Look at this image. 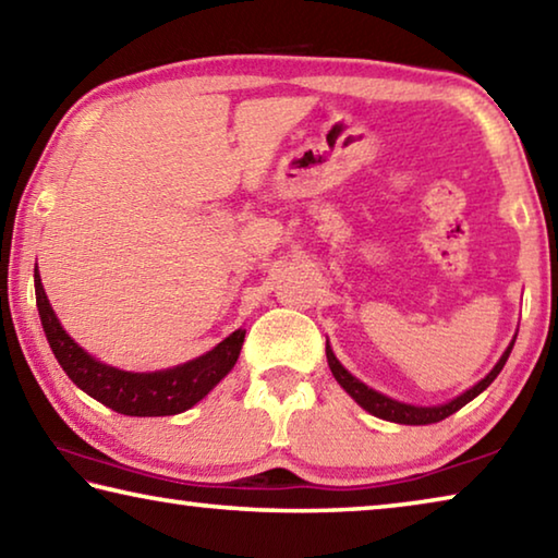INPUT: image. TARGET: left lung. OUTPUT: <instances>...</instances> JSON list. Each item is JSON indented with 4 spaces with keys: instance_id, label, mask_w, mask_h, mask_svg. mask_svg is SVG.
<instances>
[{
    "instance_id": "obj_1",
    "label": "left lung",
    "mask_w": 558,
    "mask_h": 558,
    "mask_svg": "<svg viewBox=\"0 0 558 558\" xmlns=\"http://www.w3.org/2000/svg\"><path fill=\"white\" fill-rule=\"evenodd\" d=\"M517 339V337H514ZM514 339L512 344L507 347V352L499 356V362L495 364V369L489 372L483 381H477L472 389H468L465 393H460L458 399H452L448 403H440V405H411V403H401V401H393L389 399V396H384L379 391H374L366 386L364 381H359L356 376L349 374L342 364H339V359L335 356L332 347L327 344V364L329 369H332L335 379L339 381V386L352 396V399L362 405L364 411H369L372 415H376V418H384V421H391V423H403V426H428V423H438L442 418H448V415H452L456 411H460L462 405L470 403L475 396L483 393L489 384H493L497 379V374L502 372V366L507 362L509 352H512L514 347Z\"/></svg>"
}]
</instances>
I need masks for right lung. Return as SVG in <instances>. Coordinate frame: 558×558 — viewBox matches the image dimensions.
<instances>
[{
	"instance_id": "right-lung-1",
	"label": "right lung",
	"mask_w": 558,
	"mask_h": 558,
	"mask_svg": "<svg viewBox=\"0 0 558 558\" xmlns=\"http://www.w3.org/2000/svg\"><path fill=\"white\" fill-rule=\"evenodd\" d=\"M34 288L46 339H49L51 352L59 359L63 372L78 389L122 415H174L192 409L239 362L245 329H235L211 352L172 366V369L145 374L122 372L118 366L98 362L65 335L49 305V298H46L39 270H34Z\"/></svg>"
}]
</instances>
